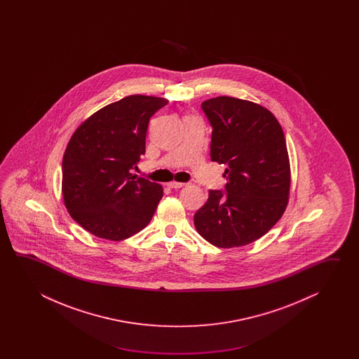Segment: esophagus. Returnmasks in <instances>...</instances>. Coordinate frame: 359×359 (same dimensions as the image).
Segmentation results:
<instances>
[{"label":"esophagus","mask_w":359,"mask_h":359,"mask_svg":"<svg viewBox=\"0 0 359 359\" xmlns=\"http://www.w3.org/2000/svg\"><path fill=\"white\" fill-rule=\"evenodd\" d=\"M169 189H181L183 186H186V183L176 182V181H172V182L167 183Z\"/></svg>","instance_id":"34e87169"}]
</instances>
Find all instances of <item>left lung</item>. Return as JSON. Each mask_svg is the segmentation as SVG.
<instances>
[{"label": "left lung", "mask_w": 359, "mask_h": 359, "mask_svg": "<svg viewBox=\"0 0 359 359\" xmlns=\"http://www.w3.org/2000/svg\"><path fill=\"white\" fill-rule=\"evenodd\" d=\"M201 107L213 126L210 158L227 164L226 194L209 191L195 229L208 243L238 248L264 236L289 204L291 170L283 127L267 107L219 96Z\"/></svg>", "instance_id": "8db88e82"}]
</instances>
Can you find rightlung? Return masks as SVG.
<instances>
[{"label": "right lung", "mask_w": 359, "mask_h": 359, "mask_svg": "<svg viewBox=\"0 0 359 359\" xmlns=\"http://www.w3.org/2000/svg\"><path fill=\"white\" fill-rule=\"evenodd\" d=\"M168 100L130 95L78 126L62 156L61 192L74 221L122 241L145 229L163 198L159 183L130 173L145 154L149 121Z\"/></svg>", "instance_id": "right-lung-1"}]
</instances>
